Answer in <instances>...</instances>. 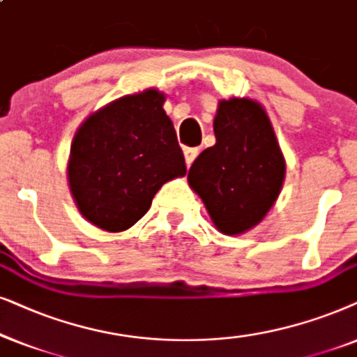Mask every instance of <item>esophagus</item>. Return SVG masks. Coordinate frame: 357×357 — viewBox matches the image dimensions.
I'll return each instance as SVG.
<instances>
[{"instance_id": "obj_1", "label": "esophagus", "mask_w": 357, "mask_h": 357, "mask_svg": "<svg viewBox=\"0 0 357 357\" xmlns=\"http://www.w3.org/2000/svg\"><path fill=\"white\" fill-rule=\"evenodd\" d=\"M199 155V149H196V146H186L184 149V158H186V165L191 166L192 161L197 158Z\"/></svg>"}]
</instances>
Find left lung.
I'll return each mask as SVG.
<instances>
[{
  "mask_svg": "<svg viewBox=\"0 0 357 357\" xmlns=\"http://www.w3.org/2000/svg\"><path fill=\"white\" fill-rule=\"evenodd\" d=\"M215 145L189 169V186L222 234L238 235L263 220L281 191L286 163L264 109L251 99L220 101Z\"/></svg>",
  "mask_w": 357,
  "mask_h": 357,
  "instance_id": "obj_1",
  "label": "left lung"
}]
</instances>
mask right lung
<instances>
[{"instance_id":"right-lung-1","label":"right lung","mask_w":357,"mask_h":357,"mask_svg":"<svg viewBox=\"0 0 357 357\" xmlns=\"http://www.w3.org/2000/svg\"><path fill=\"white\" fill-rule=\"evenodd\" d=\"M156 89L117 99L76 132L68 181L79 212L107 231L130 228L169 179L186 174L173 122Z\"/></svg>"}]
</instances>
